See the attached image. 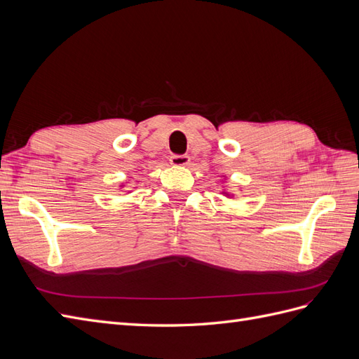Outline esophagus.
<instances>
[{"label":"esophagus","instance_id":"obj_1","mask_svg":"<svg viewBox=\"0 0 359 359\" xmlns=\"http://www.w3.org/2000/svg\"><path fill=\"white\" fill-rule=\"evenodd\" d=\"M189 163H190L189 156H178V154L170 156V165L172 166H187Z\"/></svg>","mask_w":359,"mask_h":359}]
</instances>
